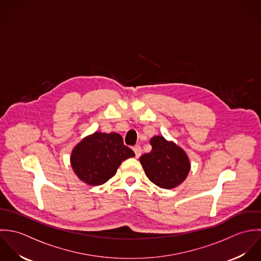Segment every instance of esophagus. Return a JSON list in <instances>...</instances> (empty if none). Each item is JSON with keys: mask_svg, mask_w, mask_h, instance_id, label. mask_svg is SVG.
Returning a JSON list of instances; mask_svg holds the SVG:
<instances>
[{"mask_svg": "<svg viewBox=\"0 0 261 261\" xmlns=\"http://www.w3.org/2000/svg\"><path fill=\"white\" fill-rule=\"evenodd\" d=\"M133 150H134V152H135V156L140 157L141 155V152H142V149H141V146L140 145H135L134 147H133Z\"/></svg>", "mask_w": 261, "mask_h": 261, "instance_id": "esophagus-1", "label": "esophagus"}]
</instances>
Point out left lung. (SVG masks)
<instances>
[{
  "instance_id": "left-lung-1",
  "label": "left lung",
  "mask_w": 261,
  "mask_h": 261,
  "mask_svg": "<svg viewBox=\"0 0 261 261\" xmlns=\"http://www.w3.org/2000/svg\"><path fill=\"white\" fill-rule=\"evenodd\" d=\"M150 144L152 150L139 159L149 180L167 190L180 185L191 168L186 152L162 136L151 138Z\"/></svg>"
}]
</instances>
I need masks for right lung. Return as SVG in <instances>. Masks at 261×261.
I'll return each mask as SVG.
<instances>
[{
    "instance_id": "add662e5",
    "label": "right lung",
    "mask_w": 261,
    "mask_h": 261,
    "mask_svg": "<svg viewBox=\"0 0 261 261\" xmlns=\"http://www.w3.org/2000/svg\"><path fill=\"white\" fill-rule=\"evenodd\" d=\"M135 156L117 133L96 132L79 143L71 153V166L75 174L90 186L107 182L121 162Z\"/></svg>"
}]
</instances>
